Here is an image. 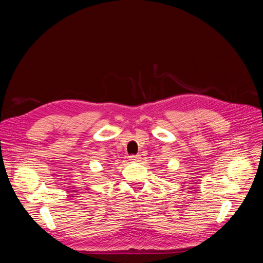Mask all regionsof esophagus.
I'll return each instance as SVG.
<instances>
[{"label": "esophagus", "mask_w": 263, "mask_h": 263, "mask_svg": "<svg viewBox=\"0 0 263 263\" xmlns=\"http://www.w3.org/2000/svg\"><path fill=\"white\" fill-rule=\"evenodd\" d=\"M129 159H130V161H132V162H137V161L141 160V156H140V155H132V156L129 157Z\"/></svg>", "instance_id": "obj_1"}]
</instances>
